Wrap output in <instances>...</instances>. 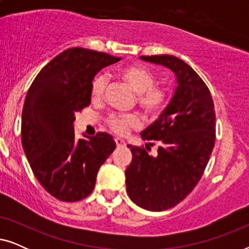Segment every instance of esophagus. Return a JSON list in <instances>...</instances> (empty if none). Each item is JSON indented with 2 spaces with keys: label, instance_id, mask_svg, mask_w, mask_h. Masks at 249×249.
I'll use <instances>...</instances> for the list:
<instances>
[{
  "label": "esophagus",
  "instance_id": "obj_1",
  "mask_svg": "<svg viewBox=\"0 0 249 249\" xmlns=\"http://www.w3.org/2000/svg\"><path fill=\"white\" fill-rule=\"evenodd\" d=\"M114 142H115V144H117L118 147H124L125 146V142L121 138H115Z\"/></svg>",
  "mask_w": 249,
  "mask_h": 249
}]
</instances>
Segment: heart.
Returning a JSON list of instances; mask_svg holds the SVG:
<instances>
[{
    "mask_svg": "<svg viewBox=\"0 0 249 249\" xmlns=\"http://www.w3.org/2000/svg\"><path fill=\"white\" fill-rule=\"evenodd\" d=\"M119 77L138 94L137 103L145 114L158 115L165 107L168 93L163 87L155 86V76L147 68L142 66H127L119 70ZM107 87V77L97 74L91 81L90 97L93 101L101 100ZM107 124L118 135H125L132 128H137L141 120L136 114H112L107 118Z\"/></svg>",
    "mask_w": 249,
    "mask_h": 249,
    "instance_id": "obj_1",
    "label": "heart"
}]
</instances>
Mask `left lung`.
Here are the masks:
<instances>
[{
  "instance_id": "1",
  "label": "left lung",
  "mask_w": 249,
  "mask_h": 249,
  "mask_svg": "<svg viewBox=\"0 0 249 249\" xmlns=\"http://www.w3.org/2000/svg\"><path fill=\"white\" fill-rule=\"evenodd\" d=\"M169 68L177 77L171 102L141 136L151 147L131 146L125 186L132 202L148 211H165L188 196L202 178L215 144V110L209 87L185 61L173 55L141 56Z\"/></svg>"
}]
</instances>
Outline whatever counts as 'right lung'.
I'll return each mask as SVG.
<instances>
[{"mask_svg": "<svg viewBox=\"0 0 249 249\" xmlns=\"http://www.w3.org/2000/svg\"><path fill=\"white\" fill-rule=\"evenodd\" d=\"M121 57L73 47L51 60L27 91L21 142L34 175L56 199L81 200L93 192L98 169L114 151L111 135L74 138L76 112L90 104V85L102 68Z\"/></svg>", "mask_w": 249, "mask_h": 249, "instance_id": "1", "label": "right lung"}]
</instances>
